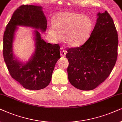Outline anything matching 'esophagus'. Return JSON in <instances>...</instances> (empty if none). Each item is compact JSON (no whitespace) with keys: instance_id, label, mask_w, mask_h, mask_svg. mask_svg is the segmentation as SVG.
I'll use <instances>...</instances> for the list:
<instances>
[{"instance_id":"esophagus-1","label":"esophagus","mask_w":122,"mask_h":122,"mask_svg":"<svg viewBox=\"0 0 122 122\" xmlns=\"http://www.w3.org/2000/svg\"><path fill=\"white\" fill-rule=\"evenodd\" d=\"M66 53V51L63 48H60V55L62 57H65Z\"/></svg>"}]
</instances>
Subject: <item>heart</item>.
Listing matches in <instances>:
<instances>
[{
    "instance_id": "1",
    "label": "heart",
    "mask_w": 122,
    "mask_h": 122,
    "mask_svg": "<svg viewBox=\"0 0 122 122\" xmlns=\"http://www.w3.org/2000/svg\"><path fill=\"white\" fill-rule=\"evenodd\" d=\"M90 18L82 14L72 12L60 13L56 22L50 27V32L55 40L65 34L64 40L68 46L76 47L83 44L90 36L92 30Z\"/></svg>"
}]
</instances>
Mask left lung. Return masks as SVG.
<instances>
[{"instance_id":"obj_1","label":"left lung","mask_w":122,"mask_h":122,"mask_svg":"<svg viewBox=\"0 0 122 122\" xmlns=\"http://www.w3.org/2000/svg\"><path fill=\"white\" fill-rule=\"evenodd\" d=\"M98 18L88 40L80 47L69 48L68 79L75 87L91 90L104 82L115 66L118 37L113 19L107 11Z\"/></svg>"}]
</instances>
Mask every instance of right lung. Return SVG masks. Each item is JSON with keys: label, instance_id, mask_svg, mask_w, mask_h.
Masks as SVG:
<instances>
[{"label": "right lung", "instance_id": "right-lung-1", "mask_svg": "<svg viewBox=\"0 0 122 122\" xmlns=\"http://www.w3.org/2000/svg\"><path fill=\"white\" fill-rule=\"evenodd\" d=\"M17 25L46 31L47 20L42 6L22 5L14 11L3 36V53L10 76L24 88L33 90L44 89L51 81L55 64L60 58V47L58 44L46 43L41 38L40 32L36 30L33 56L25 64L19 62L13 56L12 50Z\"/></svg>", "mask_w": 122, "mask_h": 122}]
</instances>
